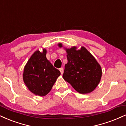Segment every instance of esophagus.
<instances>
[{"label":"esophagus","mask_w":126,"mask_h":126,"mask_svg":"<svg viewBox=\"0 0 126 126\" xmlns=\"http://www.w3.org/2000/svg\"><path fill=\"white\" fill-rule=\"evenodd\" d=\"M59 70H60V73H61V74H62V75H63V71H64V70H63V68L61 67V68H60V69H59Z\"/></svg>","instance_id":"1"}]
</instances>
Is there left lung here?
I'll list each match as a JSON object with an SVG mask.
<instances>
[{"instance_id": "1", "label": "left lung", "mask_w": 126, "mask_h": 126, "mask_svg": "<svg viewBox=\"0 0 126 126\" xmlns=\"http://www.w3.org/2000/svg\"><path fill=\"white\" fill-rule=\"evenodd\" d=\"M58 46L63 47L62 43H59ZM64 48L67 53V63L65 64L63 79L80 94L94 91L102 76L100 64L83 46L79 50L76 46Z\"/></svg>"}]
</instances>
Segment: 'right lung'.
<instances>
[{"label": "right lung", "mask_w": 126, "mask_h": 126, "mask_svg": "<svg viewBox=\"0 0 126 126\" xmlns=\"http://www.w3.org/2000/svg\"><path fill=\"white\" fill-rule=\"evenodd\" d=\"M46 49L36 51L32 54L25 64L23 72V80L32 94L44 96L51 91L60 75L58 69L46 58Z\"/></svg>", "instance_id": "add662e5"}]
</instances>
